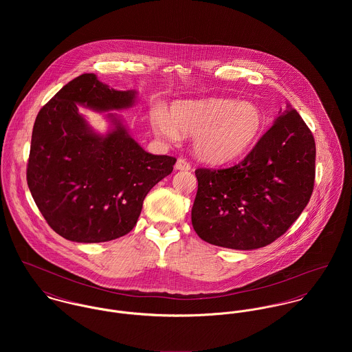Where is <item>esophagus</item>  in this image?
I'll return each instance as SVG.
<instances>
[{
  "label": "esophagus",
  "mask_w": 352,
  "mask_h": 352,
  "mask_svg": "<svg viewBox=\"0 0 352 352\" xmlns=\"http://www.w3.org/2000/svg\"><path fill=\"white\" fill-rule=\"evenodd\" d=\"M175 168H176L177 170H190V169H191V165H190V162L186 161L184 158H179V160L176 161Z\"/></svg>",
  "instance_id": "34e87169"
}]
</instances>
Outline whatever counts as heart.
<instances>
[{
  "label": "heart",
  "instance_id": "1",
  "mask_svg": "<svg viewBox=\"0 0 352 352\" xmlns=\"http://www.w3.org/2000/svg\"><path fill=\"white\" fill-rule=\"evenodd\" d=\"M154 131L170 141L179 133L192 135V151L206 164L225 165L241 158L257 144L265 127L261 108L248 101L207 98L175 101L168 113H151Z\"/></svg>",
  "mask_w": 352,
  "mask_h": 352
}]
</instances>
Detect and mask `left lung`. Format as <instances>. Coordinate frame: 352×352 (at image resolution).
Listing matches in <instances>:
<instances>
[{
	"mask_svg": "<svg viewBox=\"0 0 352 352\" xmlns=\"http://www.w3.org/2000/svg\"><path fill=\"white\" fill-rule=\"evenodd\" d=\"M314 138L290 105L251 153L226 169L195 170L191 219L208 244L251 251L279 239L301 215L314 186Z\"/></svg>",
	"mask_w": 352,
	"mask_h": 352,
	"instance_id": "8db88e82",
	"label": "left lung"
}]
</instances>
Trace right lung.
I'll list each match as a JSON object with an SVG mask.
<instances>
[{
	"mask_svg": "<svg viewBox=\"0 0 352 352\" xmlns=\"http://www.w3.org/2000/svg\"><path fill=\"white\" fill-rule=\"evenodd\" d=\"M137 100V91L109 88L96 74L84 73L39 111L27 183L51 229L63 239L92 244L127 234L148 192L172 173L176 158L145 151L118 113ZM80 106L107 111V131L96 132Z\"/></svg>",
	"mask_w": 352,
	"mask_h": 352,
	"instance_id": "1",
	"label": "right lung"
}]
</instances>
